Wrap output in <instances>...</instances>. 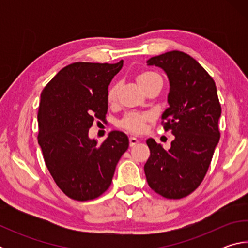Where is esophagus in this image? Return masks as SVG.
Returning a JSON list of instances; mask_svg holds the SVG:
<instances>
[{
	"instance_id": "34e87169",
	"label": "esophagus",
	"mask_w": 248,
	"mask_h": 248,
	"mask_svg": "<svg viewBox=\"0 0 248 248\" xmlns=\"http://www.w3.org/2000/svg\"><path fill=\"white\" fill-rule=\"evenodd\" d=\"M138 142H139V141H138V139H136V138H133V137L129 138V145L130 146H134L138 143Z\"/></svg>"
}]
</instances>
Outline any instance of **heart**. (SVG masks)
Here are the masks:
<instances>
[{"label":"heart","mask_w":248,"mask_h":248,"mask_svg":"<svg viewBox=\"0 0 248 248\" xmlns=\"http://www.w3.org/2000/svg\"><path fill=\"white\" fill-rule=\"evenodd\" d=\"M137 82L139 86L144 92L150 89L155 84H162V77L153 71H144L137 75ZM117 93H118V85L112 84L107 91V102L108 104H114L117 99ZM150 120V116L146 114H140V112H131L125 115L120 120V127L127 130L131 133H140L143 131L145 124Z\"/></svg>","instance_id":"1"}]
</instances>
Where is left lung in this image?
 Segmentation results:
<instances>
[{"mask_svg":"<svg viewBox=\"0 0 248 248\" xmlns=\"http://www.w3.org/2000/svg\"><path fill=\"white\" fill-rule=\"evenodd\" d=\"M165 71L170 107L163 112L165 131L175 136L170 150L146 140L150 157L144 171L151 189L167 199H180L202 182L220 140L221 105L209 73L189 54L165 52L146 61Z\"/></svg>","mask_w":248,"mask_h":248,"instance_id":"8db88e82","label":"left lung"}]
</instances>
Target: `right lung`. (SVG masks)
<instances>
[{
    "instance_id": "obj_1",
    "label": "right lung",
    "mask_w": 248,
    "mask_h": 248,
    "mask_svg": "<svg viewBox=\"0 0 248 248\" xmlns=\"http://www.w3.org/2000/svg\"><path fill=\"white\" fill-rule=\"evenodd\" d=\"M123 65V60L75 62L59 71L41 93L38 143L53 180L71 199L103 195L129 146L120 131H111L102 143L89 138L94 119H106L108 85Z\"/></svg>"
}]
</instances>
